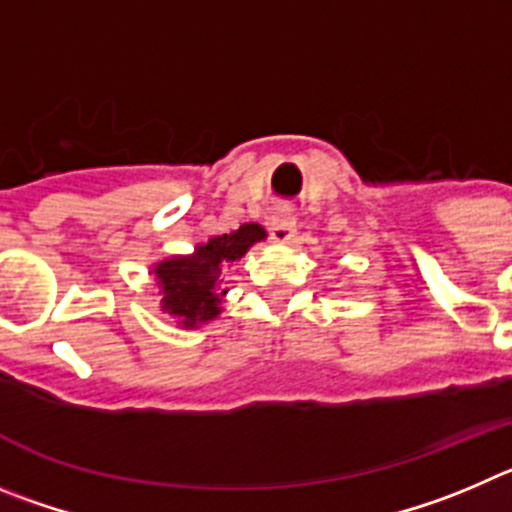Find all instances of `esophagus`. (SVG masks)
<instances>
[{"mask_svg":"<svg viewBox=\"0 0 512 512\" xmlns=\"http://www.w3.org/2000/svg\"><path fill=\"white\" fill-rule=\"evenodd\" d=\"M270 237H273L275 242H280V245H293L298 237V229H296V222H293V216L283 214V216H278V219H273V224H270Z\"/></svg>","mask_w":512,"mask_h":512,"instance_id":"34e87169","label":"esophagus"}]
</instances>
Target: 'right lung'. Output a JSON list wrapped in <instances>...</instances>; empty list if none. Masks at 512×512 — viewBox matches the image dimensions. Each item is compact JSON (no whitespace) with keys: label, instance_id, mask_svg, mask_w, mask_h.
I'll use <instances>...</instances> for the list:
<instances>
[{"label":"right lung","instance_id":"obj_1","mask_svg":"<svg viewBox=\"0 0 512 512\" xmlns=\"http://www.w3.org/2000/svg\"><path fill=\"white\" fill-rule=\"evenodd\" d=\"M260 239H265V229L260 224H242L232 234L209 239L196 250V255L160 262L155 275L163 285L165 311L181 316L183 326H196L219 316L222 293H227H216L222 267L239 260Z\"/></svg>","mask_w":512,"mask_h":512}]
</instances>
